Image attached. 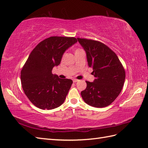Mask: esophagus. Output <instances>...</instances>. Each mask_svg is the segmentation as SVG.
<instances>
[{"mask_svg":"<svg viewBox=\"0 0 148 148\" xmlns=\"http://www.w3.org/2000/svg\"><path fill=\"white\" fill-rule=\"evenodd\" d=\"M78 81H79V80H77V79H73V82H74V83H76V82H78Z\"/></svg>","mask_w":148,"mask_h":148,"instance_id":"obj_1","label":"esophagus"}]
</instances>
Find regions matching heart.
Returning <instances> with one entry per match:
<instances>
[{"label": "heart", "mask_w": 148, "mask_h": 148, "mask_svg": "<svg viewBox=\"0 0 148 148\" xmlns=\"http://www.w3.org/2000/svg\"><path fill=\"white\" fill-rule=\"evenodd\" d=\"M82 49H80V48H76V49H75V54H76V53H78V52H80L81 51H82Z\"/></svg>", "instance_id": "1"}]
</instances>
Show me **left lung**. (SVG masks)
<instances>
[{"label": "left lung", "instance_id": "1", "mask_svg": "<svg viewBox=\"0 0 148 148\" xmlns=\"http://www.w3.org/2000/svg\"><path fill=\"white\" fill-rule=\"evenodd\" d=\"M86 53L88 64L93 69V82L86 81L81 92L87 104L95 108L109 106L119 95L125 79V71L116 53L97 40L77 38Z\"/></svg>", "mask_w": 148, "mask_h": 148}]
</instances>
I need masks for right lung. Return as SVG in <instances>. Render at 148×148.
Returning a JSON list of instances; mask_svg holds the SVG:
<instances>
[{"mask_svg":"<svg viewBox=\"0 0 148 148\" xmlns=\"http://www.w3.org/2000/svg\"><path fill=\"white\" fill-rule=\"evenodd\" d=\"M77 42L75 37L53 36L39 42L28 58L21 71L24 93L30 101L41 109H53L64 102L72 81L52 74L60 64L69 47Z\"/></svg>","mask_w":148,"mask_h":148,"instance_id":"add662e5","label":"right lung"}]
</instances>
